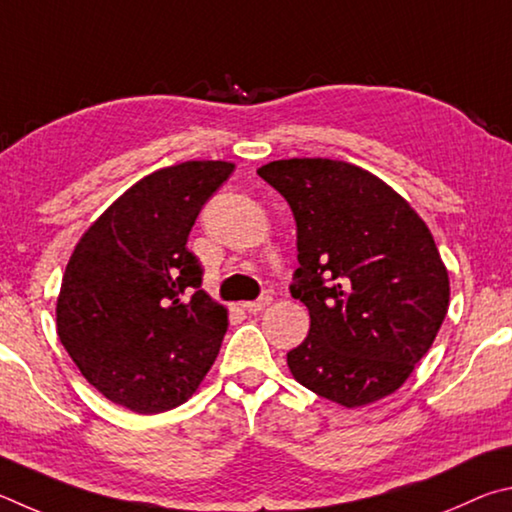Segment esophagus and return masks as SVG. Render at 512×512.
Wrapping results in <instances>:
<instances>
[{
	"label": "esophagus",
	"mask_w": 512,
	"mask_h": 512,
	"mask_svg": "<svg viewBox=\"0 0 512 512\" xmlns=\"http://www.w3.org/2000/svg\"><path fill=\"white\" fill-rule=\"evenodd\" d=\"M272 303V297L270 294H263V297H258L256 301H247V303H242V308H245L247 312H261V310H265L267 306H270Z\"/></svg>",
	"instance_id": "obj_1"
}]
</instances>
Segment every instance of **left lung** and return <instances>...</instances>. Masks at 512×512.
<instances>
[{
    "label": "left lung",
    "instance_id": "left-lung-1",
    "mask_svg": "<svg viewBox=\"0 0 512 512\" xmlns=\"http://www.w3.org/2000/svg\"><path fill=\"white\" fill-rule=\"evenodd\" d=\"M297 220L290 292L310 333L288 353L294 380L342 407L400 389L434 344L450 279L427 224L369 170L335 159L258 168Z\"/></svg>",
    "mask_w": 512,
    "mask_h": 512
}]
</instances>
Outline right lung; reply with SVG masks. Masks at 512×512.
<instances>
[{"label": "right lung", "instance_id": "1", "mask_svg": "<svg viewBox=\"0 0 512 512\" xmlns=\"http://www.w3.org/2000/svg\"><path fill=\"white\" fill-rule=\"evenodd\" d=\"M229 161H184L125 191L71 254L58 337L107 400L161 414L193 396L218 357L227 310L202 288L186 240Z\"/></svg>", "mask_w": 512, "mask_h": 512}]
</instances>
